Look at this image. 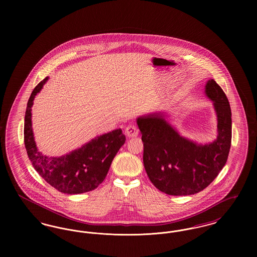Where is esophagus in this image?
<instances>
[{"label":"esophagus","mask_w":257,"mask_h":257,"mask_svg":"<svg viewBox=\"0 0 257 257\" xmlns=\"http://www.w3.org/2000/svg\"><path fill=\"white\" fill-rule=\"evenodd\" d=\"M139 133H140V130H139L138 127L135 126V125H129V126H127L126 129H125V134L127 135L129 138L137 137V136L139 135Z\"/></svg>","instance_id":"obj_1"}]
</instances>
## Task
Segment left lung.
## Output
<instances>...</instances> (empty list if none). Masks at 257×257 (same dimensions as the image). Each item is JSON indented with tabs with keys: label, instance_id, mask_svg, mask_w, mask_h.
I'll use <instances>...</instances> for the list:
<instances>
[{
	"label": "left lung",
	"instance_id": "8db88e82",
	"mask_svg": "<svg viewBox=\"0 0 257 257\" xmlns=\"http://www.w3.org/2000/svg\"><path fill=\"white\" fill-rule=\"evenodd\" d=\"M218 119L217 139L197 145L166 121L164 114L141 116L137 124L144 143V165L152 184L170 196H190L204 190L224 167L231 147V110L223 90L213 79L205 86Z\"/></svg>",
	"mask_w": 257,
	"mask_h": 257
}]
</instances>
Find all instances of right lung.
I'll return each instance as SVG.
<instances>
[{"label":"right lung","instance_id":"right-lung-1","mask_svg":"<svg viewBox=\"0 0 257 257\" xmlns=\"http://www.w3.org/2000/svg\"><path fill=\"white\" fill-rule=\"evenodd\" d=\"M48 80L33 90L25 114L24 143L28 157L38 174L63 194H83L96 189L104 181L110 164L125 143L121 129L98 136L83 147L61 157H47L37 149L32 128L34 99Z\"/></svg>","mask_w":257,"mask_h":257}]
</instances>
